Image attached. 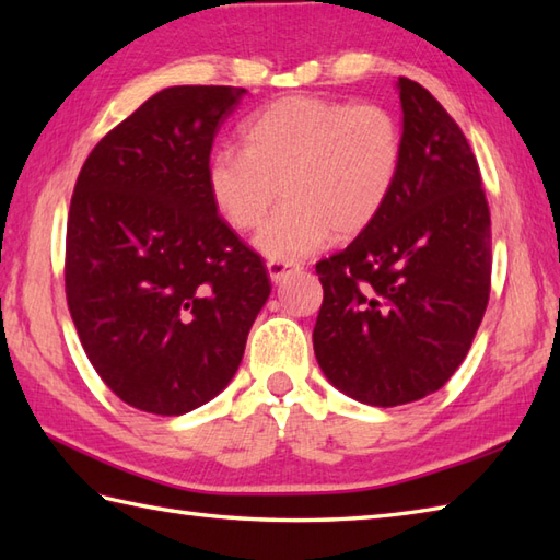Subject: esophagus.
Segmentation results:
<instances>
[{
  "mask_svg": "<svg viewBox=\"0 0 560 560\" xmlns=\"http://www.w3.org/2000/svg\"><path fill=\"white\" fill-rule=\"evenodd\" d=\"M293 269H299V267L291 265V261H277V259H269V261H267L269 279H271L273 283H281L283 279L289 277V273H291Z\"/></svg>",
  "mask_w": 560,
  "mask_h": 560,
  "instance_id": "obj_1",
  "label": "esophagus"
}]
</instances>
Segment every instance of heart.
I'll return each mask as SVG.
<instances>
[{"instance_id": "b5f03b06", "label": "heart", "mask_w": 560, "mask_h": 560, "mask_svg": "<svg viewBox=\"0 0 560 560\" xmlns=\"http://www.w3.org/2000/svg\"><path fill=\"white\" fill-rule=\"evenodd\" d=\"M243 149L223 147L209 159L207 187L221 219L253 231L279 195L287 201L261 225L255 247L293 261L331 235L365 231L395 192L404 137L380 105L315 96L269 103L243 125Z\"/></svg>"}]
</instances>
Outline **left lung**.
Instances as JSON below:
<instances>
[{
    "label": "left lung",
    "mask_w": 560,
    "mask_h": 560,
    "mask_svg": "<svg viewBox=\"0 0 560 560\" xmlns=\"http://www.w3.org/2000/svg\"><path fill=\"white\" fill-rule=\"evenodd\" d=\"M404 159L395 192L355 241L317 261L313 347L325 377L371 407L443 387L489 305L491 213L479 163L421 83L399 77Z\"/></svg>",
    "instance_id": "1"
}]
</instances>
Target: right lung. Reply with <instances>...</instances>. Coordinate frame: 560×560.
Returning <instances> with one entry per match:
<instances>
[{
    "label": "right lung",
    "instance_id": "1",
    "mask_svg": "<svg viewBox=\"0 0 560 560\" xmlns=\"http://www.w3.org/2000/svg\"><path fill=\"white\" fill-rule=\"evenodd\" d=\"M245 89L171 86L105 135L67 221V303L101 380L129 407L180 416L243 361L271 283L207 187L219 127Z\"/></svg>",
    "mask_w": 560,
    "mask_h": 560
}]
</instances>
